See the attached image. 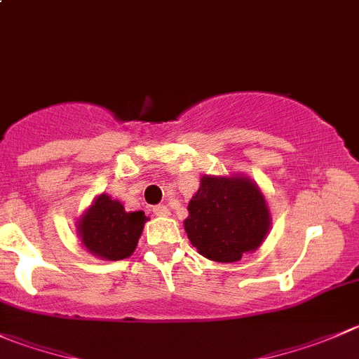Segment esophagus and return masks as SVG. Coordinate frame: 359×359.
<instances>
[{
	"mask_svg": "<svg viewBox=\"0 0 359 359\" xmlns=\"http://www.w3.org/2000/svg\"><path fill=\"white\" fill-rule=\"evenodd\" d=\"M152 212H154V215H159V217H166V215H170V210L166 205H156V207L152 208Z\"/></svg>",
	"mask_w": 359,
	"mask_h": 359,
	"instance_id": "esophagus-1",
	"label": "esophagus"
}]
</instances>
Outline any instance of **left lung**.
<instances>
[{
    "label": "left lung",
    "mask_w": 359,
    "mask_h": 359,
    "mask_svg": "<svg viewBox=\"0 0 359 359\" xmlns=\"http://www.w3.org/2000/svg\"><path fill=\"white\" fill-rule=\"evenodd\" d=\"M184 229L201 256L235 263L263 243L272 217L259 187L243 175H203Z\"/></svg>",
    "instance_id": "obj_1"
}]
</instances>
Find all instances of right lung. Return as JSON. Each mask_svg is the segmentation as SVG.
Returning a JSON list of instances; mask_svg holds the SVG:
<instances>
[{
	"mask_svg": "<svg viewBox=\"0 0 359 359\" xmlns=\"http://www.w3.org/2000/svg\"><path fill=\"white\" fill-rule=\"evenodd\" d=\"M147 221L142 210L126 212L123 203L100 194L76 222L82 245L95 256L109 261L130 257Z\"/></svg>",
	"mask_w": 359,
	"mask_h": 359,
	"instance_id": "obj_1",
	"label": "right lung"
}]
</instances>
